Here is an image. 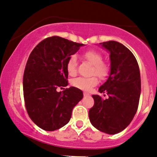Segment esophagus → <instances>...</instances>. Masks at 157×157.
<instances>
[{"label":"esophagus","instance_id":"obj_1","mask_svg":"<svg viewBox=\"0 0 157 157\" xmlns=\"http://www.w3.org/2000/svg\"><path fill=\"white\" fill-rule=\"evenodd\" d=\"M84 95L85 96V97H88V96H90V94L87 92H84Z\"/></svg>","mask_w":157,"mask_h":157}]
</instances>
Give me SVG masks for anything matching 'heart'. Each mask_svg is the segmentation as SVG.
Instances as JSON below:
<instances>
[{
	"instance_id": "1",
	"label": "heart",
	"mask_w": 157,
	"mask_h": 157,
	"mask_svg": "<svg viewBox=\"0 0 157 157\" xmlns=\"http://www.w3.org/2000/svg\"><path fill=\"white\" fill-rule=\"evenodd\" d=\"M84 59L94 66L92 74H95L99 78L104 79L107 77L109 73L108 66L102 63L103 58L100 52L94 50H90L86 52L84 54ZM66 70L70 76H75L77 70V62L76 56H71L69 58L67 63H66ZM98 79L95 77H91L86 78V77H77L73 79L71 81V84L77 88L89 91L91 87L97 85Z\"/></svg>"
}]
</instances>
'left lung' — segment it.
Wrapping results in <instances>:
<instances>
[{
	"label": "left lung",
	"instance_id": "1",
	"mask_svg": "<svg viewBox=\"0 0 157 157\" xmlns=\"http://www.w3.org/2000/svg\"><path fill=\"white\" fill-rule=\"evenodd\" d=\"M99 44L109 52L110 73L98 91L106 93L109 97L103 99L93 94L94 104L89 110V119L98 131L115 135L129 125L137 112L141 94L140 71L135 57L124 44L114 40Z\"/></svg>",
	"mask_w": 157,
	"mask_h": 157
}]
</instances>
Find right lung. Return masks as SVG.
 <instances>
[{
    "mask_svg": "<svg viewBox=\"0 0 157 157\" xmlns=\"http://www.w3.org/2000/svg\"><path fill=\"white\" fill-rule=\"evenodd\" d=\"M84 45L55 36L40 42L29 55L23 75L24 100L30 119L44 131L68 124L73 109L83 98V91L75 87L57 89L68 85L66 63Z\"/></svg>",
    "mask_w": 157,
    "mask_h": 157,
    "instance_id": "1",
    "label": "right lung"
}]
</instances>
